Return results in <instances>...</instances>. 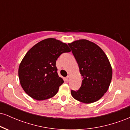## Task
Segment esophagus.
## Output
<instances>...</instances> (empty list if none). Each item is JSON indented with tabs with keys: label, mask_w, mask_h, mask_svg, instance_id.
I'll list each match as a JSON object with an SVG mask.
<instances>
[{
	"label": "esophagus",
	"mask_w": 130,
	"mask_h": 130,
	"mask_svg": "<svg viewBox=\"0 0 130 130\" xmlns=\"http://www.w3.org/2000/svg\"><path fill=\"white\" fill-rule=\"evenodd\" d=\"M70 76H68L66 77V78H65V79H66V80H67V82L69 81V80H70Z\"/></svg>",
	"instance_id": "esophagus-1"
}]
</instances>
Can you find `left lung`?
<instances>
[{
	"label": "left lung",
	"mask_w": 130,
	"mask_h": 130,
	"mask_svg": "<svg viewBox=\"0 0 130 130\" xmlns=\"http://www.w3.org/2000/svg\"><path fill=\"white\" fill-rule=\"evenodd\" d=\"M78 64L82 84L78 90H71L74 99L84 103L98 101L108 90L112 70L106 55L95 43L79 40L68 43Z\"/></svg>",
	"instance_id": "8db88e82"
}]
</instances>
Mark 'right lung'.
<instances>
[{"label": "right lung", "mask_w": 130, "mask_h": 130, "mask_svg": "<svg viewBox=\"0 0 130 130\" xmlns=\"http://www.w3.org/2000/svg\"><path fill=\"white\" fill-rule=\"evenodd\" d=\"M70 50L66 43L55 38L38 42L30 50L19 67L20 84L25 92L37 100L53 97L63 83L59 76L56 60Z\"/></svg>", "instance_id": "obj_1"}]
</instances>
